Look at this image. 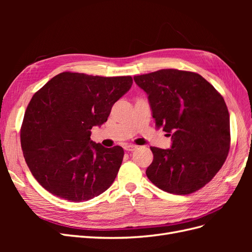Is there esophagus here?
Wrapping results in <instances>:
<instances>
[{"label": "esophagus", "mask_w": 252, "mask_h": 252, "mask_svg": "<svg viewBox=\"0 0 252 252\" xmlns=\"http://www.w3.org/2000/svg\"><path fill=\"white\" fill-rule=\"evenodd\" d=\"M136 148H138V146H135V145H132V144H126L125 146H124V149L126 151H133Z\"/></svg>", "instance_id": "34e87169"}]
</instances>
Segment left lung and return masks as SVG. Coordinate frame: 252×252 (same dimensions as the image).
<instances>
[{
  "mask_svg": "<svg viewBox=\"0 0 252 252\" xmlns=\"http://www.w3.org/2000/svg\"><path fill=\"white\" fill-rule=\"evenodd\" d=\"M148 95L158 128L171 135V148L150 147L146 170L151 183L174 194L204 187L222 168L230 148L226 103L202 75L162 69L133 78Z\"/></svg>",
  "mask_w": 252,
  "mask_h": 252,
  "instance_id": "1",
  "label": "left lung"
}]
</instances>
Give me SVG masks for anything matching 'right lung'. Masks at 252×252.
I'll use <instances>...</instances> for the list:
<instances>
[{"mask_svg":"<svg viewBox=\"0 0 252 252\" xmlns=\"http://www.w3.org/2000/svg\"><path fill=\"white\" fill-rule=\"evenodd\" d=\"M131 85L129 75L66 71L33 94L21 127V146L30 171L47 191L80 203L111 186L124 150L91 141L90 130L107 121L113 104Z\"/></svg>","mask_w":252,"mask_h":252,"instance_id":"right-lung-1","label":"right lung"}]
</instances>
